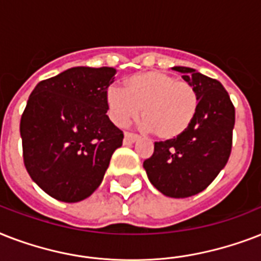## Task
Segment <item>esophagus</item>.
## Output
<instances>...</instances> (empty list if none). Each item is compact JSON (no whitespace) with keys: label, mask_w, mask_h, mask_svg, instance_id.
I'll list each match as a JSON object with an SVG mask.
<instances>
[{"label":"esophagus","mask_w":261,"mask_h":261,"mask_svg":"<svg viewBox=\"0 0 261 261\" xmlns=\"http://www.w3.org/2000/svg\"><path fill=\"white\" fill-rule=\"evenodd\" d=\"M138 135L134 134V133H128V131H126L124 133V143L126 145H130V143H134L135 141H138Z\"/></svg>","instance_id":"obj_1"}]
</instances>
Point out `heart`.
<instances>
[{"label":"heart","instance_id":"1","mask_svg":"<svg viewBox=\"0 0 261 261\" xmlns=\"http://www.w3.org/2000/svg\"><path fill=\"white\" fill-rule=\"evenodd\" d=\"M106 100L116 126H127L142 110L143 127L164 141L184 134L199 106L198 90L192 84L157 70L131 75L126 89L110 87Z\"/></svg>","mask_w":261,"mask_h":261}]
</instances>
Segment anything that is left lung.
Masks as SVG:
<instances>
[{"label":"left lung","mask_w":261,"mask_h":261,"mask_svg":"<svg viewBox=\"0 0 261 261\" xmlns=\"http://www.w3.org/2000/svg\"><path fill=\"white\" fill-rule=\"evenodd\" d=\"M199 94L198 112L177 138L154 142L143 168L150 182L171 198H188L206 190L226 165L233 145L234 106L222 84L191 67L174 66Z\"/></svg>","instance_id":"8db88e82"}]
</instances>
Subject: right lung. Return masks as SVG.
I'll use <instances>...</instances> for the list:
<instances>
[{
    "label": "right lung",
    "instance_id": "1",
    "mask_svg": "<svg viewBox=\"0 0 261 261\" xmlns=\"http://www.w3.org/2000/svg\"><path fill=\"white\" fill-rule=\"evenodd\" d=\"M114 67H71L32 90L20 120L31 178L57 200L87 199L101 184L123 131L111 122L106 94Z\"/></svg>",
    "mask_w": 261,
    "mask_h": 261
}]
</instances>
